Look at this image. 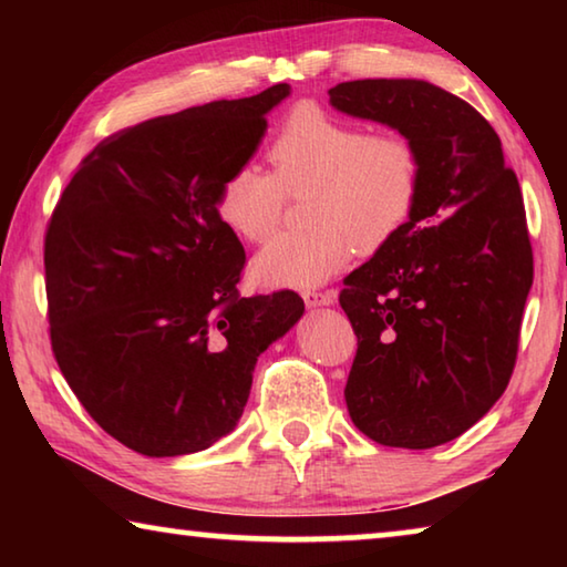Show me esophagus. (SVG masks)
I'll use <instances>...</instances> for the list:
<instances>
[{
	"mask_svg": "<svg viewBox=\"0 0 567 567\" xmlns=\"http://www.w3.org/2000/svg\"><path fill=\"white\" fill-rule=\"evenodd\" d=\"M302 300H305L307 307H328V305H334V300H338V292H334V290H324V292L307 290V292H302Z\"/></svg>",
	"mask_w": 567,
	"mask_h": 567,
	"instance_id": "esophagus-1",
	"label": "esophagus"
}]
</instances>
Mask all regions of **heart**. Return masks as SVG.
<instances>
[{
	"label": "heart",
	"instance_id": "obj_1",
	"mask_svg": "<svg viewBox=\"0 0 567 567\" xmlns=\"http://www.w3.org/2000/svg\"><path fill=\"white\" fill-rule=\"evenodd\" d=\"M270 172L243 165L217 192V217L243 243L262 245L282 219L285 192L310 187L300 233H285L255 257L262 287H315L360 255L385 249L410 223L422 189L417 147L398 132L368 134L318 104L295 107L277 130Z\"/></svg>",
	"mask_w": 567,
	"mask_h": 567
}]
</instances>
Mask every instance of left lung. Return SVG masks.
<instances>
[{"mask_svg":"<svg viewBox=\"0 0 567 567\" xmlns=\"http://www.w3.org/2000/svg\"><path fill=\"white\" fill-rule=\"evenodd\" d=\"M330 104L417 147L420 199L405 229L344 277L358 334L344 402L388 447L450 443L511 382L533 247L517 177L483 114L422 80H354Z\"/></svg>","mask_w":567,"mask_h":567,"instance_id":"8db88e82","label":"left lung"}]
</instances>
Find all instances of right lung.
<instances>
[{
  "instance_id": "1",
  "label": "right lung",
  "mask_w": 567,
  "mask_h": 567,
  "mask_svg": "<svg viewBox=\"0 0 567 567\" xmlns=\"http://www.w3.org/2000/svg\"><path fill=\"white\" fill-rule=\"evenodd\" d=\"M287 94L275 84L114 134L54 207L52 352L92 420L134 453L189 455L233 433L260 352L302 318L290 290L239 295L245 249L215 209Z\"/></svg>"
}]
</instances>
